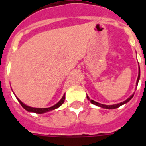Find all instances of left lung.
Segmentation results:
<instances>
[{"label":"left lung","instance_id":"left-lung-1","mask_svg":"<svg viewBox=\"0 0 146 146\" xmlns=\"http://www.w3.org/2000/svg\"><path fill=\"white\" fill-rule=\"evenodd\" d=\"M139 77H140V69H139V76H138V78H137V81H136V84H137V85H138L139 80ZM133 97V95L130 96V97H129V98H127V99L126 100V101H124V102H120V103H119V104H113V105H106V104H100V103H98V102H95V101H93V100L89 99V96H87V98H88V99H89V101H90V102H91L92 104H96V105H97V106L102 107V108H106V109H115V108H118V107L121 106L122 104H125V103H127V102H129V100L131 99V98Z\"/></svg>","mask_w":146,"mask_h":146}]
</instances>
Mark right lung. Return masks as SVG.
<instances>
[{
  "mask_svg": "<svg viewBox=\"0 0 146 146\" xmlns=\"http://www.w3.org/2000/svg\"><path fill=\"white\" fill-rule=\"evenodd\" d=\"M17 100H18V102L20 103L22 107H23L24 109H26L27 111H29V112H34V113H45V112H48V111L54 110V109L57 108L58 107L60 106V105L64 103V100H65V94H64V96H63V98H62L60 100L59 102H57V104H54V106L50 107V108H32V107L27 106V105H26L25 104H23V102H22L19 98H17Z\"/></svg>",
  "mask_w": 146,
  "mask_h": 146,
  "instance_id": "right-lung-1",
  "label": "right lung"
}]
</instances>
